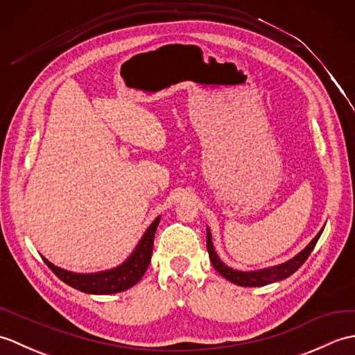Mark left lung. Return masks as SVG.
<instances>
[{"mask_svg":"<svg viewBox=\"0 0 355 355\" xmlns=\"http://www.w3.org/2000/svg\"><path fill=\"white\" fill-rule=\"evenodd\" d=\"M322 230L314 236V239L308 244L302 252L297 253L294 258L290 261H286L284 263H279V266L275 267H268V268H262V270H256V271H239V270H233L230 267L225 266V263L218 258V254L215 252V247L212 243V235H210V230L207 229V252H209V258L215 270L220 273L223 277L227 279V281L241 285V286H263L268 284H273L277 281H282V279H286L291 276L294 271H297L300 266L308 259V256L311 254L313 248L318 244V241L322 235Z\"/></svg>","mask_w":355,"mask_h":355,"instance_id":"8db88e82","label":"left lung"}]
</instances>
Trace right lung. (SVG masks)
<instances>
[{
	"label": "right lung",
	"mask_w": 355,
	"mask_h": 355,
	"mask_svg": "<svg viewBox=\"0 0 355 355\" xmlns=\"http://www.w3.org/2000/svg\"><path fill=\"white\" fill-rule=\"evenodd\" d=\"M158 223H160V216H157L153 224L149 225L145 235L139 241L137 247L130 254V258L116 268L97 271V273H74V271L56 267L44 256L42 259L62 282L79 291L88 294H114L125 291L137 284L141 276L145 275L150 262V256H153L154 236Z\"/></svg>",
	"instance_id": "1"
}]
</instances>
